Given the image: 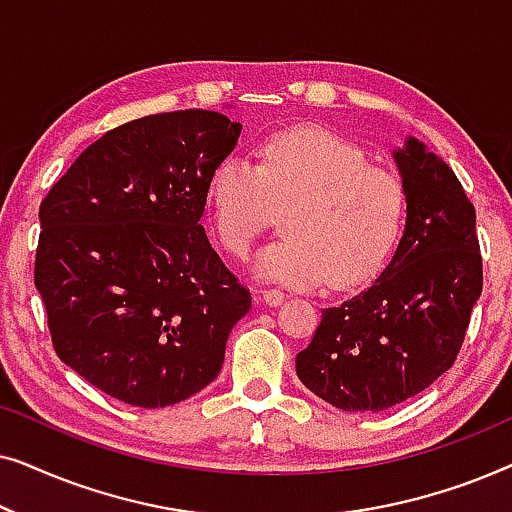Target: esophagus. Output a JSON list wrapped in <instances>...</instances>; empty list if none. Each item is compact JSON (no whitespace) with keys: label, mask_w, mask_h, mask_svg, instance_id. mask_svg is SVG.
Returning <instances> with one entry per match:
<instances>
[{"label":"esophagus","mask_w":512,"mask_h":512,"mask_svg":"<svg viewBox=\"0 0 512 512\" xmlns=\"http://www.w3.org/2000/svg\"><path fill=\"white\" fill-rule=\"evenodd\" d=\"M258 296H261V300L265 305H270V307H277V305H282L284 303V293L282 291H277V289H261V291H256Z\"/></svg>","instance_id":"1"}]
</instances>
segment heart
<instances>
[{
	"label": "heart",
	"instance_id": "obj_1",
	"mask_svg": "<svg viewBox=\"0 0 512 512\" xmlns=\"http://www.w3.org/2000/svg\"><path fill=\"white\" fill-rule=\"evenodd\" d=\"M207 198L219 242L237 258L284 212L286 235L258 251L254 272L293 289L368 282L394 254L408 212L394 172L368 165L359 146L321 128L272 135L258 163L226 156Z\"/></svg>",
	"mask_w": 512,
	"mask_h": 512
}]
</instances>
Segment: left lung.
<instances>
[{
  "instance_id": "1",
  "label": "left lung",
  "mask_w": 512,
  "mask_h": 512,
  "mask_svg": "<svg viewBox=\"0 0 512 512\" xmlns=\"http://www.w3.org/2000/svg\"><path fill=\"white\" fill-rule=\"evenodd\" d=\"M408 200L394 256L366 291L321 310L296 356L300 382L345 412H380L431 387L457 359L482 291L475 209L417 137L391 149Z\"/></svg>"
}]
</instances>
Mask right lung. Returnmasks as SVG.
Wrapping results in <instances>:
<instances>
[{
	"mask_svg": "<svg viewBox=\"0 0 512 512\" xmlns=\"http://www.w3.org/2000/svg\"><path fill=\"white\" fill-rule=\"evenodd\" d=\"M240 132L219 111L137 118L90 144L41 202L34 284L53 347L111 398L165 408L219 375L251 296L200 221Z\"/></svg>",
	"mask_w": 512,
	"mask_h": 512,
	"instance_id": "1",
	"label": "right lung"
}]
</instances>
